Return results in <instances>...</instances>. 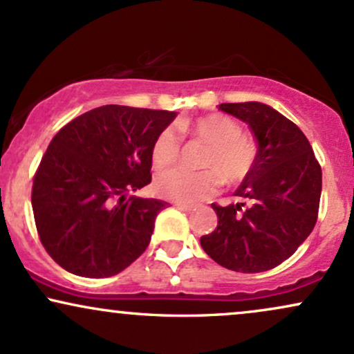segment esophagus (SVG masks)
<instances>
[{
  "label": "esophagus",
  "instance_id": "obj_1",
  "mask_svg": "<svg viewBox=\"0 0 354 354\" xmlns=\"http://www.w3.org/2000/svg\"><path fill=\"white\" fill-rule=\"evenodd\" d=\"M176 208H180L181 211H186V213H191V211H193V206L183 205V203H176Z\"/></svg>",
  "mask_w": 354,
  "mask_h": 354
}]
</instances>
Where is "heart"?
I'll return each mask as SVG.
<instances>
[{
  "instance_id": "b5f03b06",
  "label": "heart",
  "mask_w": 354,
  "mask_h": 354,
  "mask_svg": "<svg viewBox=\"0 0 354 354\" xmlns=\"http://www.w3.org/2000/svg\"><path fill=\"white\" fill-rule=\"evenodd\" d=\"M178 131L183 136L206 145L200 168L203 171L171 169L160 173L154 180L158 196L178 203H196L216 193L219 183L238 185L253 171L258 145L253 138L243 135L241 126L223 113H209L196 120H181ZM171 126L160 131L151 146L154 168L163 169L176 163L181 154V136Z\"/></svg>"
}]
</instances>
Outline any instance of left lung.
Listing matches in <instances>:
<instances>
[{"label":"left lung","mask_w":354,"mask_h":354,"mask_svg":"<svg viewBox=\"0 0 354 354\" xmlns=\"http://www.w3.org/2000/svg\"><path fill=\"white\" fill-rule=\"evenodd\" d=\"M219 109L250 124L258 141V158L253 171L234 193L241 203L211 205L218 214V226L201 236V246L228 270H273L315 228L321 166L301 129L268 104L223 103Z\"/></svg>","instance_id":"left-lung-1"}]
</instances>
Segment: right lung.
Wrapping results in <instances>:
<instances>
[{
  "instance_id": "right-lung-1",
  "label": "right lung",
  "mask_w": 354,
  "mask_h": 354,
  "mask_svg": "<svg viewBox=\"0 0 354 354\" xmlns=\"http://www.w3.org/2000/svg\"><path fill=\"white\" fill-rule=\"evenodd\" d=\"M173 111L106 104L56 133L31 189L46 253L84 278H109L145 253L161 200L126 196L151 183L154 138Z\"/></svg>"
}]
</instances>
